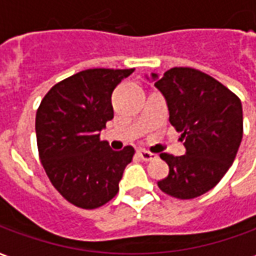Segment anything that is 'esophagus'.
<instances>
[{
  "label": "esophagus",
  "mask_w": 256,
  "mask_h": 256,
  "mask_svg": "<svg viewBox=\"0 0 256 256\" xmlns=\"http://www.w3.org/2000/svg\"><path fill=\"white\" fill-rule=\"evenodd\" d=\"M137 154H138L140 158L144 162H152L155 160V159H158V155L152 154V152H148V150H137Z\"/></svg>",
  "instance_id": "1"
}]
</instances>
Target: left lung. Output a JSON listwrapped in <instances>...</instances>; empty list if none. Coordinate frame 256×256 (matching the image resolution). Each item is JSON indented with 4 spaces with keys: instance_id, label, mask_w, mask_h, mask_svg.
<instances>
[{
    "instance_id": "8db88e82",
    "label": "left lung",
    "mask_w": 256,
    "mask_h": 256,
    "mask_svg": "<svg viewBox=\"0 0 256 256\" xmlns=\"http://www.w3.org/2000/svg\"><path fill=\"white\" fill-rule=\"evenodd\" d=\"M170 123L181 134L186 154H160L168 176L158 182L172 198H194L220 182L236 158L242 138V101L216 79L198 70L174 67L159 78Z\"/></svg>"
}]
</instances>
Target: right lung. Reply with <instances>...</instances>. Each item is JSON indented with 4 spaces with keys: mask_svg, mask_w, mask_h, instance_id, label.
<instances>
[{
    "mask_svg": "<svg viewBox=\"0 0 256 256\" xmlns=\"http://www.w3.org/2000/svg\"><path fill=\"white\" fill-rule=\"evenodd\" d=\"M130 70L90 68L58 82L40 104L36 144L46 176L58 192L76 207L93 210L119 190L133 146L112 150L100 132L114 118V89Z\"/></svg>",
    "mask_w": 256,
    "mask_h": 256,
    "instance_id": "obj_1",
    "label": "right lung"
}]
</instances>
